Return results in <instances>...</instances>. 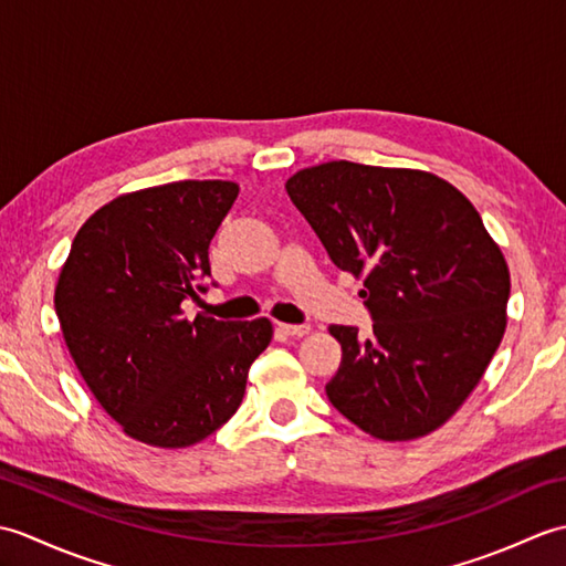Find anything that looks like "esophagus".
<instances>
[{
  "mask_svg": "<svg viewBox=\"0 0 566 566\" xmlns=\"http://www.w3.org/2000/svg\"><path fill=\"white\" fill-rule=\"evenodd\" d=\"M276 331H282L284 335H294V338H302V335L311 331V326H306V323H280Z\"/></svg>",
  "mask_w": 566,
  "mask_h": 566,
  "instance_id": "esophagus-1",
  "label": "esophagus"
}]
</instances>
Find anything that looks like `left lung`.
<instances>
[{"mask_svg":"<svg viewBox=\"0 0 566 566\" xmlns=\"http://www.w3.org/2000/svg\"><path fill=\"white\" fill-rule=\"evenodd\" d=\"M286 195L335 268L365 276L371 331L331 326L343 347L331 403L381 440L428 436L506 331L511 276L482 216L436 175L347 160L296 172Z\"/></svg>","mask_w":566,"mask_h":566,"instance_id":"1","label":"left lung"}]
</instances>
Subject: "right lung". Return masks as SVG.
Returning a JSON list of instances; mask_svg holds the SVG:
<instances>
[{"mask_svg": "<svg viewBox=\"0 0 566 566\" xmlns=\"http://www.w3.org/2000/svg\"><path fill=\"white\" fill-rule=\"evenodd\" d=\"M238 197L221 179L124 195L90 216L55 286L65 345L94 399L130 438L187 448L231 418L272 323L187 321L207 292L209 243Z\"/></svg>", "mask_w": 566, "mask_h": 566, "instance_id": "obj_1", "label": "right lung"}]
</instances>
